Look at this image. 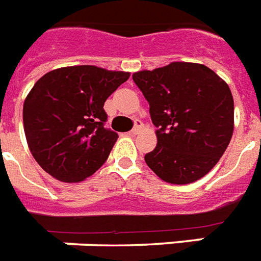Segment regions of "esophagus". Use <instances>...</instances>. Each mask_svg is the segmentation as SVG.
<instances>
[{
	"label": "esophagus",
	"instance_id": "esophagus-1",
	"mask_svg": "<svg viewBox=\"0 0 261 261\" xmlns=\"http://www.w3.org/2000/svg\"><path fill=\"white\" fill-rule=\"evenodd\" d=\"M141 128H143V122L139 120H136L135 121V126H133V129L130 130V133H132V135H137V133L141 130Z\"/></svg>",
	"mask_w": 261,
	"mask_h": 261
}]
</instances>
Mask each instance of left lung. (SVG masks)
I'll list each match as a JSON object with an SVG mask.
<instances>
[{"label": "left lung", "mask_w": 261, "mask_h": 261, "mask_svg": "<svg viewBox=\"0 0 261 261\" xmlns=\"http://www.w3.org/2000/svg\"><path fill=\"white\" fill-rule=\"evenodd\" d=\"M149 103L158 144L145 155L162 180L189 185L203 178L226 151L234 128L228 83L199 63L172 62L132 75Z\"/></svg>", "instance_id": "1"}]
</instances>
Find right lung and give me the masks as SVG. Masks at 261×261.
I'll return each mask as SVG.
<instances>
[{
  "instance_id": "add662e5",
  "label": "right lung",
  "mask_w": 261,
  "mask_h": 261,
  "mask_svg": "<svg viewBox=\"0 0 261 261\" xmlns=\"http://www.w3.org/2000/svg\"><path fill=\"white\" fill-rule=\"evenodd\" d=\"M129 75L86 64L56 68L35 83L22 121L29 151L45 172L76 183L105 163L118 135L103 128V103Z\"/></svg>"
}]
</instances>
